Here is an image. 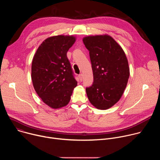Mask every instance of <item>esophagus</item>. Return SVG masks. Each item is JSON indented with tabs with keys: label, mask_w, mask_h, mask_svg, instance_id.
Instances as JSON below:
<instances>
[{
	"label": "esophagus",
	"mask_w": 160,
	"mask_h": 160,
	"mask_svg": "<svg viewBox=\"0 0 160 160\" xmlns=\"http://www.w3.org/2000/svg\"><path fill=\"white\" fill-rule=\"evenodd\" d=\"M78 77H79V78H80V81H82V80H83V75H82V73L78 75Z\"/></svg>",
	"instance_id": "obj_1"
}]
</instances>
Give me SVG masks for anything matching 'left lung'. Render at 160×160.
<instances>
[{"mask_svg": "<svg viewBox=\"0 0 160 160\" xmlns=\"http://www.w3.org/2000/svg\"><path fill=\"white\" fill-rule=\"evenodd\" d=\"M89 51L94 82L86 88L89 101L104 110L121 98L130 75L127 58L120 45L108 35L88 36L83 38Z\"/></svg>", "mask_w": 160, "mask_h": 160, "instance_id": "1", "label": "left lung"}]
</instances>
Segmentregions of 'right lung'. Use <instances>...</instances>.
I'll use <instances>...</instances> for the list:
<instances>
[{"label":"right lung","instance_id":"add662e5","mask_svg":"<svg viewBox=\"0 0 160 160\" xmlns=\"http://www.w3.org/2000/svg\"><path fill=\"white\" fill-rule=\"evenodd\" d=\"M76 40L73 35L45 39L37 49L32 64L33 87L42 101L53 109L69 103L77 82L67 52Z\"/></svg>","mask_w":160,"mask_h":160}]
</instances>
